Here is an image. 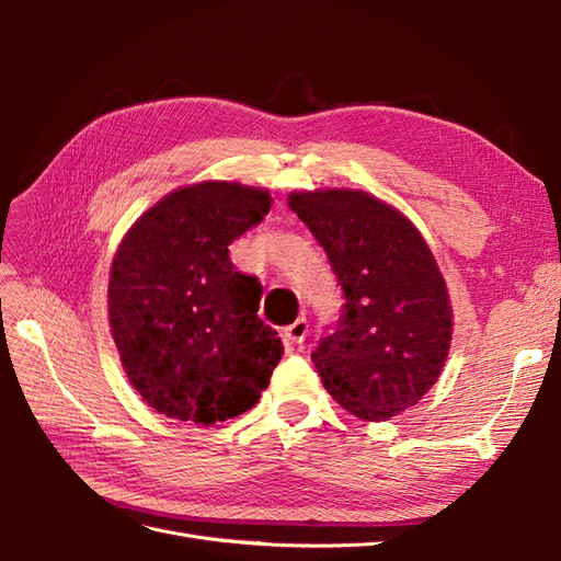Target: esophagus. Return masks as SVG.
Masks as SVG:
<instances>
[{"mask_svg": "<svg viewBox=\"0 0 561 561\" xmlns=\"http://www.w3.org/2000/svg\"><path fill=\"white\" fill-rule=\"evenodd\" d=\"M309 336V322H307V318H297L293 325H287L285 330H283V339L287 344H293V346H297V344H304V339Z\"/></svg>", "mask_w": 561, "mask_h": 561, "instance_id": "esophagus-1", "label": "esophagus"}]
</instances>
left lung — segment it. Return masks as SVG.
Instances as JSON below:
<instances>
[{"label":"left lung","mask_w":561,"mask_h":561,"mask_svg":"<svg viewBox=\"0 0 561 561\" xmlns=\"http://www.w3.org/2000/svg\"><path fill=\"white\" fill-rule=\"evenodd\" d=\"M344 287L336 332L311 353L320 381L346 412L386 421L414 407L443 375L454 311L443 271L407 215L363 190L293 192Z\"/></svg>","instance_id":"1"}]
</instances>
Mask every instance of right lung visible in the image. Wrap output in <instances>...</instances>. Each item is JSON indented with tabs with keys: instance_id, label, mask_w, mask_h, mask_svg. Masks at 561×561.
I'll return each instance as SVG.
<instances>
[{
	"instance_id": "obj_1",
	"label": "right lung",
	"mask_w": 561,
	"mask_h": 561,
	"mask_svg": "<svg viewBox=\"0 0 561 561\" xmlns=\"http://www.w3.org/2000/svg\"><path fill=\"white\" fill-rule=\"evenodd\" d=\"M271 208L264 186L203 180L147 208L110 266L107 316L130 386L168 419L210 426L248 412L283 358L257 318L262 285L229 245Z\"/></svg>"
}]
</instances>
